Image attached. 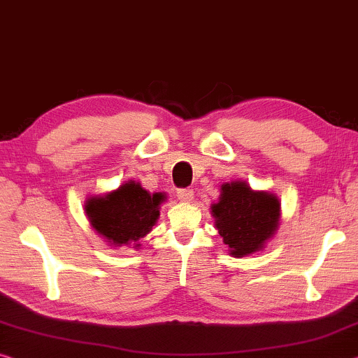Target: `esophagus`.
Masks as SVG:
<instances>
[{
  "mask_svg": "<svg viewBox=\"0 0 358 358\" xmlns=\"http://www.w3.org/2000/svg\"><path fill=\"white\" fill-rule=\"evenodd\" d=\"M192 196H194V191L192 189H178L177 191V197L181 202H191Z\"/></svg>",
  "mask_w": 358,
  "mask_h": 358,
  "instance_id": "34e87169",
  "label": "esophagus"
}]
</instances>
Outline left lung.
I'll return each instance as SVG.
<instances>
[{
	"instance_id": "8db88e82",
	"label": "left lung",
	"mask_w": 358,
	"mask_h": 358,
	"mask_svg": "<svg viewBox=\"0 0 358 358\" xmlns=\"http://www.w3.org/2000/svg\"><path fill=\"white\" fill-rule=\"evenodd\" d=\"M218 234L234 258L263 250L275 234L280 220V202L266 191H253L245 181L221 186L220 201L212 206Z\"/></svg>"
}]
</instances>
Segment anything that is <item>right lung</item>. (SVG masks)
<instances>
[{
	"mask_svg": "<svg viewBox=\"0 0 358 358\" xmlns=\"http://www.w3.org/2000/svg\"><path fill=\"white\" fill-rule=\"evenodd\" d=\"M162 192L150 194L137 181L129 180L116 191L92 196L86 201L90 226L115 247H140L138 241L152 229L159 218Z\"/></svg>",
	"mask_w": 358,
	"mask_h": 358,
	"instance_id": "obj_1",
	"label": "right lung"
}]
</instances>
